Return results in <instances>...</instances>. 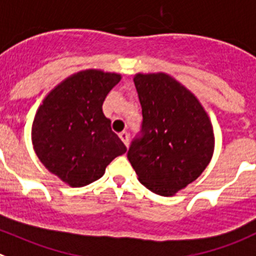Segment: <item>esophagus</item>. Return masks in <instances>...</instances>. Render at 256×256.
<instances>
[{"mask_svg": "<svg viewBox=\"0 0 256 256\" xmlns=\"http://www.w3.org/2000/svg\"><path fill=\"white\" fill-rule=\"evenodd\" d=\"M120 139L122 140L124 144H125L126 146H128V142H130V140H128V131H122V132H120Z\"/></svg>", "mask_w": 256, "mask_h": 256, "instance_id": "1", "label": "esophagus"}]
</instances>
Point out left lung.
Segmentation results:
<instances>
[{
	"instance_id": "8db88e82",
	"label": "left lung",
	"mask_w": 256,
	"mask_h": 256,
	"mask_svg": "<svg viewBox=\"0 0 256 256\" xmlns=\"http://www.w3.org/2000/svg\"><path fill=\"white\" fill-rule=\"evenodd\" d=\"M134 82L142 122L128 158L145 188L170 196L208 166L214 146L212 125L196 98L171 76L139 74Z\"/></svg>"
}]
</instances>
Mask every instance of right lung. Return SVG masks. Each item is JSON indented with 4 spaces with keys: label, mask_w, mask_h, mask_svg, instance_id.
<instances>
[{
    "label": "right lung",
    "mask_w": 256,
    "mask_h": 256,
    "mask_svg": "<svg viewBox=\"0 0 256 256\" xmlns=\"http://www.w3.org/2000/svg\"><path fill=\"white\" fill-rule=\"evenodd\" d=\"M120 79L117 74L82 71L56 86L36 112L32 128L36 156L72 188L100 178L106 167L126 152L102 111Z\"/></svg>",
    "instance_id": "obj_1"
}]
</instances>
